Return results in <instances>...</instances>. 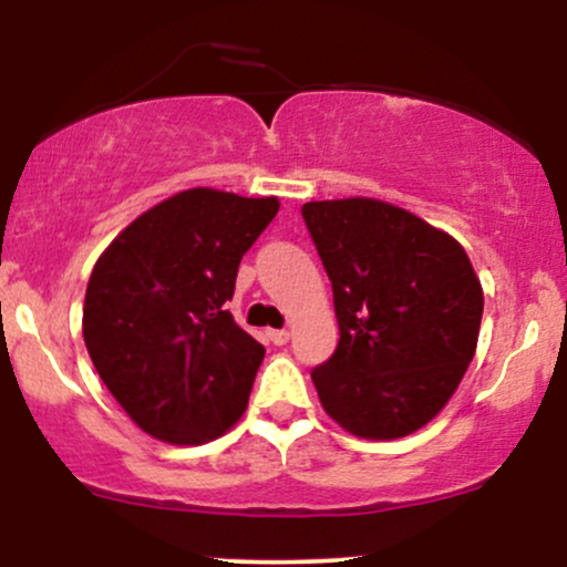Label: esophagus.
Returning a JSON list of instances; mask_svg holds the SVG:
<instances>
[{"label":"esophagus","mask_w":567,"mask_h":567,"mask_svg":"<svg viewBox=\"0 0 567 567\" xmlns=\"http://www.w3.org/2000/svg\"><path fill=\"white\" fill-rule=\"evenodd\" d=\"M269 341L275 343V347H285V343L290 341V333L288 330H269Z\"/></svg>","instance_id":"1"}]
</instances>
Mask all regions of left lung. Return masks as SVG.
I'll list each match as a JSON object with an SVG mask.
<instances>
[{"label":"left lung","instance_id":"left-lung-1","mask_svg":"<svg viewBox=\"0 0 567 567\" xmlns=\"http://www.w3.org/2000/svg\"><path fill=\"white\" fill-rule=\"evenodd\" d=\"M301 216L341 330L311 370L322 408L357 437H405L445 408L477 349L483 288L470 256L379 199L306 202Z\"/></svg>","mask_w":567,"mask_h":567}]
</instances>
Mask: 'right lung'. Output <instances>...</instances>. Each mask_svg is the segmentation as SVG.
I'll return each instance as SVG.
<instances>
[{
  "instance_id": "obj_1",
  "label": "right lung",
  "mask_w": 567,
  "mask_h": 567,
  "mask_svg": "<svg viewBox=\"0 0 567 567\" xmlns=\"http://www.w3.org/2000/svg\"><path fill=\"white\" fill-rule=\"evenodd\" d=\"M277 210V197L188 188L135 218L97 258L84 347L114 400L152 437L199 445L245 413L266 349L226 301L239 261Z\"/></svg>"
}]
</instances>
